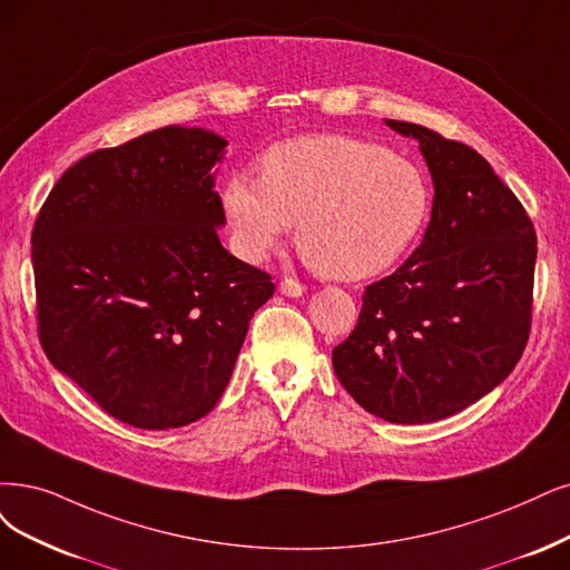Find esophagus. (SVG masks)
<instances>
[{
	"mask_svg": "<svg viewBox=\"0 0 570 570\" xmlns=\"http://www.w3.org/2000/svg\"><path fill=\"white\" fill-rule=\"evenodd\" d=\"M279 291H282V296L298 298V296H303V293H305V286L301 282H296V279H284L279 284Z\"/></svg>",
	"mask_w": 570,
	"mask_h": 570,
	"instance_id": "1",
	"label": "esophagus"
}]
</instances>
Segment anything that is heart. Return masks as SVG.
<instances>
[{
    "mask_svg": "<svg viewBox=\"0 0 570 570\" xmlns=\"http://www.w3.org/2000/svg\"><path fill=\"white\" fill-rule=\"evenodd\" d=\"M432 189L420 168L385 147L343 134H307L272 145L261 180L232 174L223 210L242 256L261 263L298 223L309 265L356 282L402 261L425 229Z\"/></svg>",
    "mask_w": 570,
    "mask_h": 570,
    "instance_id": "obj_1",
    "label": "heart"
}]
</instances>
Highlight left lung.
Masks as SVG:
<instances>
[{"label":"left lung","mask_w":570,"mask_h":570,"mask_svg":"<svg viewBox=\"0 0 570 570\" xmlns=\"http://www.w3.org/2000/svg\"><path fill=\"white\" fill-rule=\"evenodd\" d=\"M417 140L434 199L425 237L366 286L333 371L387 423L423 425L472 406L512 373L529 341L538 242L531 218L472 147L385 119Z\"/></svg>","instance_id":"8db88e82"}]
</instances>
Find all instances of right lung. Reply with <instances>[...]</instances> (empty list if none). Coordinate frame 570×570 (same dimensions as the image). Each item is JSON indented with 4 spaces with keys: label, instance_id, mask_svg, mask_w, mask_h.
Wrapping results in <instances>:
<instances>
[{
    "label": "right lung",
    "instance_id": "add662e5",
    "mask_svg": "<svg viewBox=\"0 0 570 570\" xmlns=\"http://www.w3.org/2000/svg\"><path fill=\"white\" fill-rule=\"evenodd\" d=\"M227 140L164 126L60 176L32 229L39 341L126 425L171 430L218 404L274 284L218 239Z\"/></svg>",
    "mask_w": 570,
    "mask_h": 570
}]
</instances>
